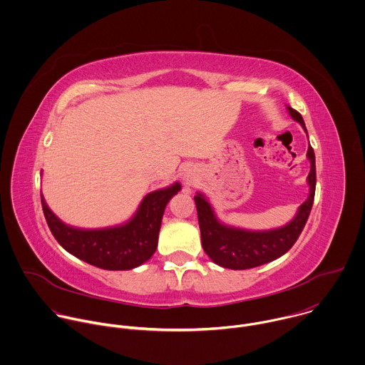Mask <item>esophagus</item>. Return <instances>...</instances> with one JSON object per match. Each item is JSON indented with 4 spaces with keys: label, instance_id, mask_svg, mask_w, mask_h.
Segmentation results:
<instances>
[{
    "label": "esophagus",
    "instance_id": "obj_1",
    "mask_svg": "<svg viewBox=\"0 0 365 365\" xmlns=\"http://www.w3.org/2000/svg\"><path fill=\"white\" fill-rule=\"evenodd\" d=\"M186 180H187V182H192V180H190V179H189V178H187V179H186Z\"/></svg>",
    "mask_w": 365,
    "mask_h": 365
}]
</instances>
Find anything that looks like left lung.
Masks as SVG:
<instances>
[{
    "mask_svg": "<svg viewBox=\"0 0 365 365\" xmlns=\"http://www.w3.org/2000/svg\"><path fill=\"white\" fill-rule=\"evenodd\" d=\"M288 111L292 118L297 121L306 131L302 115L291 107H288ZM307 158L310 160V172L307 176V183L310 186L309 197L299 207L291 222L281 228L268 231H250L225 225L220 222L210 203L202 193L195 196L202 234V245L205 252L212 258L215 264L230 269H250L271 262L291 250L309 219L314 200L316 162L314 150L310 145L307 148Z\"/></svg>",
    "mask_w": 365,
    "mask_h": 365,
    "instance_id": "8db88e82",
    "label": "left lung"
}]
</instances>
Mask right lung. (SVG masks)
Returning <instances> with one entry per match:
<instances>
[{"label": "right lung", "instance_id": "1", "mask_svg": "<svg viewBox=\"0 0 365 365\" xmlns=\"http://www.w3.org/2000/svg\"><path fill=\"white\" fill-rule=\"evenodd\" d=\"M180 183L146 195L134 217L125 224L100 230L66 225L48 207L41 195L46 222L56 241L78 259L108 271H127L146 262L158 247L162 216Z\"/></svg>", "mask_w": 365, "mask_h": 365}]
</instances>
